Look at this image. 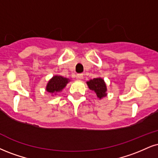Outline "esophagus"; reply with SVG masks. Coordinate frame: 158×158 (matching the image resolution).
<instances>
[{"label":"esophagus","instance_id":"1","mask_svg":"<svg viewBox=\"0 0 158 158\" xmlns=\"http://www.w3.org/2000/svg\"><path fill=\"white\" fill-rule=\"evenodd\" d=\"M83 78H84V76H83V74L82 73H79V74H77V79H82Z\"/></svg>","mask_w":158,"mask_h":158}]
</instances>
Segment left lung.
<instances>
[{
    "mask_svg": "<svg viewBox=\"0 0 158 158\" xmlns=\"http://www.w3.org/2000/svg\"><path fill=\"white\" fill-rule=\"evenodd\" d=\"M86 83L89 89L94 91L97 98L99 99H102V98L107 96V85H106L105 81L102 78H94V79L87 81Z\"/></svg>",
    "mask_w": 158,
    "mask_h": 158,
    "instance_id": "obj_1",
    "label": "left lung"
}]
</instances>
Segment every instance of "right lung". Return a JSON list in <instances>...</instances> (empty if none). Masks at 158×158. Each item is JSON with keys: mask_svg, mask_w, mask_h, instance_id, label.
Returning a JSON list of instances; mask_svg holds the SVG:
<instances>
[{"mask_svg": "<svg viewBox=\"0 0 158 158\" xmlns=\"http://www.w3.org/2000/svg\"><path fill=\"white\" fill-rule=\"evenodd\" d=\"M71 80L66 77H63L60 75H55L48 81L45 87V90L52 96L56 95L57 93L62 92L68 82Z\"/></svg>", "mask_w": 158, "mask_h": 158, "instance_id": "add662e5", "label": "right lung"}]
</instances>
